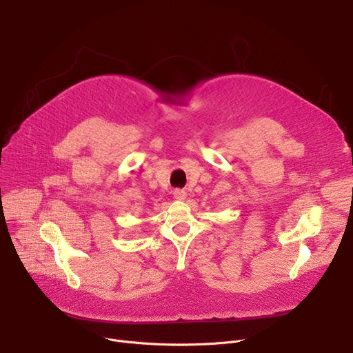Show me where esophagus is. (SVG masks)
Instances as JSON below:
<instances>
[{"mask_svg":"<svg viewBox=\"0 0 353 353\" xmlns=\"http://www.w3.org/2000/svg\"><path fill=\"white\" fill-rule=\"evenodd\" d=\"M173 194H174V199H177V200H184L186 199V192L184 190H180V189H176L174 192H173Z\"/></svg>","mask_w":353,"mask_h":353,"instance_id":"obj_1","label":"esophagus"}]
</instances>
